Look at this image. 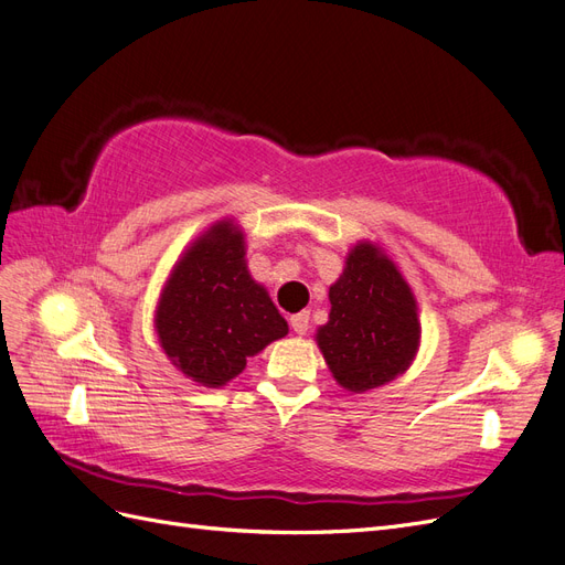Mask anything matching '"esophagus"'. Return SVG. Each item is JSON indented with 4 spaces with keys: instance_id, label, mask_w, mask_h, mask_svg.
Returning a JSON list of instances; mask_svg holds the SVG:
<instances>
[{
    "instance_id": "esophagus-1",
    "label": "esophagus",
    "mask_w": 565,
    "mask_h": 565,
    "mask_svg": "<svg viewBox=\"0 0 565 565\" xmlns=\"http://www.w3.org/2000/svg\"><path fill=\"white\" fill-rule=\"evenodd\" d=\"M289 324H292V330L297 334H306V332H309V311L295 313L292 318H289Z\"/></svg>"
}]
</instances>
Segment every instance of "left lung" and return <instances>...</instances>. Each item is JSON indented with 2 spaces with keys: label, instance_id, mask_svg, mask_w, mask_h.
I'll list each match as a JSON object with an SVG mask.
<instances>
[{
  "label": "left lung",
  "instance_id": "8db88e82",
  "mask_svg": "<svg viewBox=\"0 0 565 565\" xmlns=\"http://www.w3.org/2000/svg\"><path fill=\"white\" fill-rule=\"evenodd\" d=\"M330 320L316 341L332 377L363 393L403 374L419 349V318L413 289L382 247L358 243L344 273L330 287Z\"/></svg>",
  "mask_w": 565,
  "mask_h": 565
}]
</instances>
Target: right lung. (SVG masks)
Instances as JSON below:
<instances>
[{
    "mask_svg": "<svg viewBox=\"0 0 565 565\" xmlns=\"http://www.w3.org/2000/svg\"><path fill=\"white\" fill-rule=\"evenodd\" d=\"M156 332L181 374L218 388L247 358L287 334V320L245 262V235L231 218L191 243L162 287Z\"/></svg>",
    "mask_w": 565,
    "mask_h": 565,
    "instance_id": "add662e5",
    "label": "right lung"
}]
</instances>
